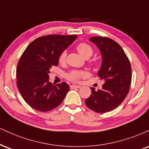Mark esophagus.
<instances>
[{
    "label": "esophagus",
    "instance_id": "1",
    "mask_svg": "<svg viewBox=\"0 0 149 149\" xmlns=\"http://www.w3.org/2000/svg\"><path fill=\"white\" fill-rule=\"evenodd\" d=\"M81 88V86L79 85H71L70 86V88L71 89H74V88Z\"/></svg>",
    "mask_w": 149,
    "mask_h": 149
}]
</instances>
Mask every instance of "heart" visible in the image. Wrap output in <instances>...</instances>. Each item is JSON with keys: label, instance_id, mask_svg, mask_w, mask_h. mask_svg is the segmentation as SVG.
<instances>
[{"label": "heart", "instance_id": "b5f03b06", "mask_svg": "<svg viewBox=\"0 0 149 149\" xmlns=\"http://www.w3.org/2000/svg\"><path fill=\"white\" fill-rule=\"evenodd\" d=\"M77 50L78 52L85 58H88L91 57L93 53V49L92 47L89 44L86 43H81L77 46ZM66 56H67V53L66 51H63L61 53L59 56H58V63H63L65 61ZM87 75V73L84 71H79V70H74L68 74L67 77L69 80L72 81H78L81 77H84Z\"/></svg>", "mask_w": 149, "mask_h": 149}]
</instances>
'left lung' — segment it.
I'll use <instances>...</instances> for the list:
<instances>
[{"mask_svg":"<svg viewBox=\"0 0 149 149\" xmlns=\"http://www.w3.org/2000/svg\"><path fill=\"white\" fill-rule=\"evenodd\" d=\"M90 41L96 45L102 61L98 76L105 83L85 100L92 111L104 113L113 111L122 104L129 91L131 83V66L126 54L117 42L107 37L93 36Z\"/></svg>","mask_w":149,"mask_h":149,"instance_id":"8db88e82","label":"left lung"}]
</instances>
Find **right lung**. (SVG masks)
I'll return each instance as SVG.
<instances>
[{
	"label": "right lung",
	"mask_w": 149,
	"mask_h": 149,
	"mask_svg": "<svg viewBox=\"0 0 149 149\" xmlns=\"http://www.w3.org/2000/svg\"><path fill=\"white\" fill-rule=\"evenodd\" d=\"M77 35H47L33 41L22 54L16 69L17 87L32 108L47 112L59 106L70 90L65 82L54 86L49 70L57 66L58 56L74 42Z\"/></svg>",
	"instance_id": "right-lung-1"
}]
</instances>
